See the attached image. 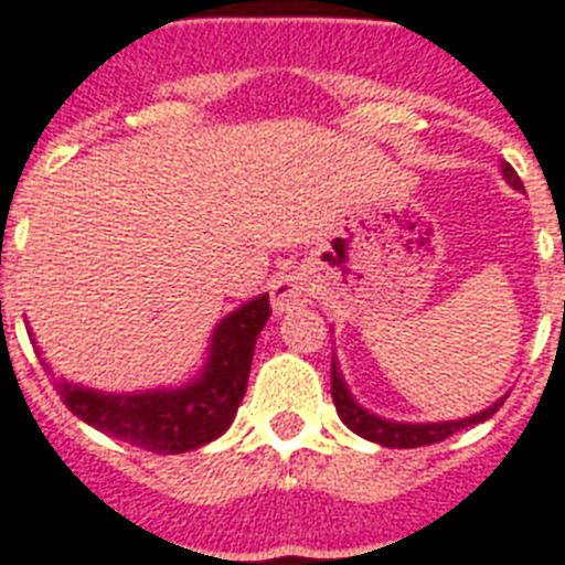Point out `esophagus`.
Masks as SVG:
<instances>
[{
	"mask_svg": "<svg viewBox=\"0 0 565 565\" xmlns=\"http://www.w3.org/2000/svg\"><path fill=\"white\" fill-rule=\"evenodd\" d=\"M315 297V286H311V279L300 271L282 274V277L274 279L271 286V302L277 311H294L311 302Z\"/></svg>",
	"mask_w": 565,
	"mask_h": 565,
	"instance_id": "esophagus-1",
	"label": "esophagus"
}]
</instances>
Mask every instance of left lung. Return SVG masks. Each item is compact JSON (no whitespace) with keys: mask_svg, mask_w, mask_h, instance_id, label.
Masks as SVG:
<instances>
[{"mask_svg":"<svg viewBox=\"0 0 565 565\" xmlns=\"http://www.w3.org/2000/svg\"><path fill=\"white\" fill-rule=\"evenodd\" d=\"M502 175L514 190H523V181L516 175V170L511 164H502ZM332 398L334 407H338V416L343 418L349 430L363 436V439L377 441V445L384 447H424V445H436V441H445L447 436H454V433L465 430L470 424H479L484 418H491L500 404H493L484 413L473 418H461V422H441V424H398V422H384V418L370 416L366 409L358 407L355 398L349 395L347 384H343V377L338 372V363L332 361Z\"/></svg>","mask_w":565,"mask_h":565,"instance_id":"left-lung-1","label":"left lung"}]
</instances>
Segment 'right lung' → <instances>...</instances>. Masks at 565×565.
Returning a JSON list of instances; mask_svg holds the SVG:
<instances>
[{
    "label": "right lung",
    "mask_w": 565,
    "mask_h": 565,
    "mask_svg": "<svg viewBox=\"0 0 565 565\" xmlns=\"http://www.w3.org/2000/svg\"><path fill=\"white\" fill-rule=\"evenodd\" d=\"M271 317L268 294L245 302L218 323L210 347V361L195 384L170 393L104 395L57 381V393L74 416L95 430L149 450L184 454L218 439L231 427L248 390L256 338ZM49 370V363L42 361Z\"/></svg>",
    "instance_id": "1"
}]
</instances>
